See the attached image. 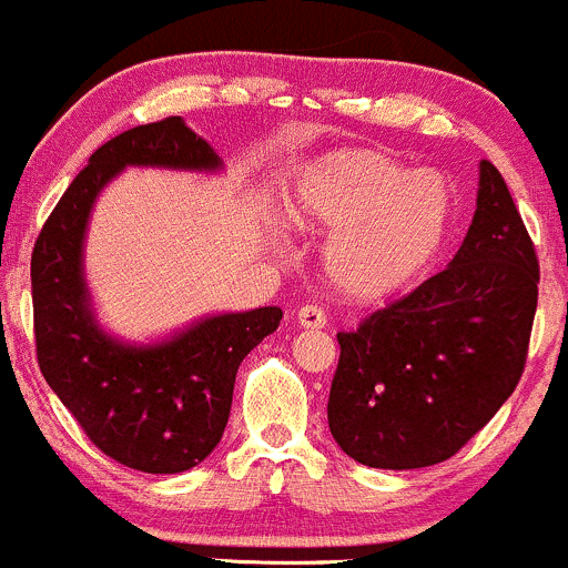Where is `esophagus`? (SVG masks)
Listing matches in <instances>:
<instances>
[{
  "mask_svg": "<svg viewBox=\"0 0 568 568\" xmlns=\"http://www.w3.org/2000/svg\"><path fill=\"white\" fill-rule=\"evenodd\" d=\"M297 325L306 327V331H323L327 320L317 306H303L301 312H297Z\"/></svg>",
  "mask_w": 568,
  "mask_h": 568,
  "instance_id": "1",
  "label": "esophagus"
}]
</instances>
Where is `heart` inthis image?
Returning a JSON list of instances; mask_svg holds the SVG:
<instances>
[{"mask_svg":"<svg viewBox=\"0 0 568 568\" xmlns=\"http://www.w3.org/2000/svg\"><path fill=\"white\" fill-rule=\"evenodd\" d=\"M301 235H327L325 282L355 303H377L418 282L454 224L443 174L410 172L377 150H338L308 163L286 202Z\"/></svg>","mask_w":568,"mask_h":568,"instance_id":"1","label":"heart"}]
</instances>
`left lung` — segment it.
Segmentation results:
<instances>
[{
  "instance_id": "left-lung-1",
  "label": "left lung",
  "mask_w": 568,
  "mask_h": 568,
  "mask_svg": "<svg viewBox=\"0 0 568 568\" xmlns=\"http://www.w3.org/2000/svg\"><path fill=\"white\" fill-rule=\"evenodd\" d=\"M536 301L534 243L506 180L481 161L476 213L446 271L336 336L333 440L383 470L454 457L517 388Z\"/></svg>"
}]
</instances>
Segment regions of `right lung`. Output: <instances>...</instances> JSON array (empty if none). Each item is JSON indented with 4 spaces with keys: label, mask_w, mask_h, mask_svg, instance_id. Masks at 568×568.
Instances as JSON below:
<instances>
[{
    "label": "right lung",
    "mask_w": 568,
    "mask_h": 568,
    "mask_svg": "<svg viewBox=\"0 0 568 568\" xmlns=\"http://www.w3.org/2000/svg\"><path fill=\"white\" fill-rule=\"evenodd\" d=\"M128 166L215 174L224 161L183 116L131 128L90 155L32 251L38 364L106 457L142 473H183L219 446L237 366L276 331L282 308L207 314L158 342L109 333L87 286L84 243L98 196Z\"/></svg>",
    "instance_id": "obj_1"
}]
</instances>
